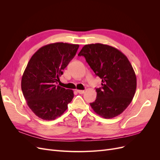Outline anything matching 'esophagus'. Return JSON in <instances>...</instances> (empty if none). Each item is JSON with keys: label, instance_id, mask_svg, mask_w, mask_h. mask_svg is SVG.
Wrapping results in <instances>:
<instances>
[{"label": "esophagus", "instance_id": "esophagus-1", "mask_svg": "<svg viewBox=\"0 0 160 160\" xmlns=\"http://www.w3.org/2000/svg\"><path fill=\"white\" fill-rule=\"evenodd\" d=\"M77 93H79V94H83V93H84L85 91L84 90H77Z\"/></svg>", "mask_w": 160, "mask_h": 160}]
</instances>
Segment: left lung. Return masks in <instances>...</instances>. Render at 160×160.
Wrapping results in <instances>:
<instances>
[{
	"label": "left lung",
	"mask_w": 160,
	"mask_h": 160,
	"mask_svg": "<svg viewBox=\"0 0 160 160\" xmlns=\"http://www.w3.org/2000/svg\"><path fill=\"white\" fill-rule=\"evenodd\" d=\"M83 56L95 75L101 79L97 98L90 103L95 112L105 119L120 115L132 102L137 79L132 64L122 52L108 45H85L78 54Z\"/></svg>",
	"instance_id": "obj_1"
}]
</instances>
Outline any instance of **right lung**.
<instances>
[{"instance_id": "1", "label": "right lung", "mask_w": 160, "mask_h": 160, "mask_svg": "<svg viewBox=\"0 0 160 160\" xmlns=\"http://www.w3.org/2000/svg\"><path fill=\"white\" fill-rule=\"evenodd\" d=\"M79 45L55 42L41 47L28 61L21 89L28 107L38 118L51 121L63 113L74 97L73 91L57 85L62 71Z\"/></svg>"}]
</instances>
